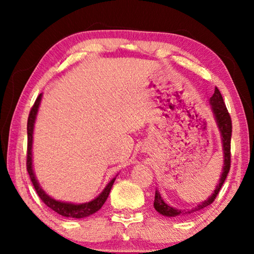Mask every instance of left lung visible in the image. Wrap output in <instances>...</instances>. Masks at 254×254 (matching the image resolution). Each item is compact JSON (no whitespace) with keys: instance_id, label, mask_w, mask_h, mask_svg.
<instances>
[{"instance_id":"1","label":"left lung","mask_w":254,"mask_h":254,"mask_svg":"<svg viewBox=\"0 0 254 254\" xmlns=\"http://www.w3.org/2000/svg\"><path fill=\"white\" fill-rule=\"evenodd\" d=\"M210 105H212V111L215 118V121L217 123V127L220 128L221 132V136H222V144H223V152H224V166H223V173L220 180H218V184L216 188L210 197H208L207 199L204 200L203 203L199 204L197 207L194 209L188 210V212H185L182 209H177L169 206L168 204H166L163 199L161 198L159 191L156 190V195H154V203L153 206L158 213H160L163 216L167 217H176L178 215L182 214H189L192 212H196V210H199L201 208L206 207L213 203L215 200V197L218 195L220 192V189L222 188V185L224 184L225 179L227 177V174H229L230 168H231V136H232V120L230 117V113L227 112V109L225 106L224 100H223L221 92L218 91L217 87H215V92L213 94V96L210 97L209 100Z\"/></svg>"}]
</instances>
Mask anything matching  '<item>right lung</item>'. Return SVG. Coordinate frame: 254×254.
Returning <instances> with one entry per match:
<instances>
[{"mask_svg": "<svg viewBox=\"0 0 254 254\" xmlns=\"http://www.w3.org/2000/svg\"><path fill=\"white\" fill-rule=\"evenodd\" d=\"M42 94L37 97L36 102H34L33 106L31 107V111H30L29 118H28V126H27V131H28V151H27V170L30 176V179L33 184V187L36 189L38 196L40 197L41 200L50 207L56 213L65 217H72V218H81L89 216L94 213H96L98 209H100L109 197V194L112 189V186L115 182V178H113L111 182L107 184V186L104 188L100 195H98L95 199H93L88 203L84 204H72V203H65V201H59L54 199L53 197L47 195L44 191V189L40 187L39 183L34 176L33 168H32V137H33V127H34V122H36L38 109H39L40 102H41Z\"/></svg>", "mask_w": 254, "mask_h": 254, "instance_id": "obj_1", "label": "right lung"}]
</instances>
